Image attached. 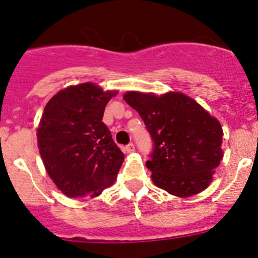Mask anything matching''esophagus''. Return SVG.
<instances>
[{"mask_svg":"<svg viewBox=\"0 0 258 258\" xmlns=\"http://www.w3.org/2000/svg\"><path fill=\"white\" fill-rule=\"evenodd\" d=\"M124 152H126L127 154H131V153H134L135 152L134 143H130L128 146H126V148H124Z\"/></svg>","mask_w":258,"mask_h":258,"instance_id":"34e87169","label":"esophagus"}]
</instances>
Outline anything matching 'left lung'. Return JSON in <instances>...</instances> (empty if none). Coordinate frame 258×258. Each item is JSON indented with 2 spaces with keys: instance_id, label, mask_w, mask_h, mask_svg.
<instances>
[{
  "instance_id": "obj_1",
  "label": "left lung",
  "mask_w": 258,
  "mask_h": 258,
  "mask_svg": "<svg viewBox=\"0 0 258 258\" xmlns=\"http://www.w3.org/2000/svg\"><path fill=\"white\" fill-rule=\"evenodd\" d=\"M123 100L140 114L154 142L146 163L154 185L181 198L205 191L224 155L219 121L180 92L130 90Z\"/></svg>"
}]
</instances>
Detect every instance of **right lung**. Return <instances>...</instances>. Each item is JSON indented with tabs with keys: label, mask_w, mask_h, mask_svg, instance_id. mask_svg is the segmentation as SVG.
<instances>
[{
	"label": "right lung",
	"mask_w": 258,
	"mask_h": 258,
	"mask_svg": "<svg viewBox=\"0 0 258 258\" xmlns=\"http://www.w3.org/2000/svg\"><path fill=\"white\" fill-rule=\"evenodd\" d=\"M116 94L87 82L61 89L45 106L36 130L39 153L66 196L94 198L117 177L124 155L101 121Z\"/></svg>",
	"instance_id": "right-lung-1"
}]
</instances>
